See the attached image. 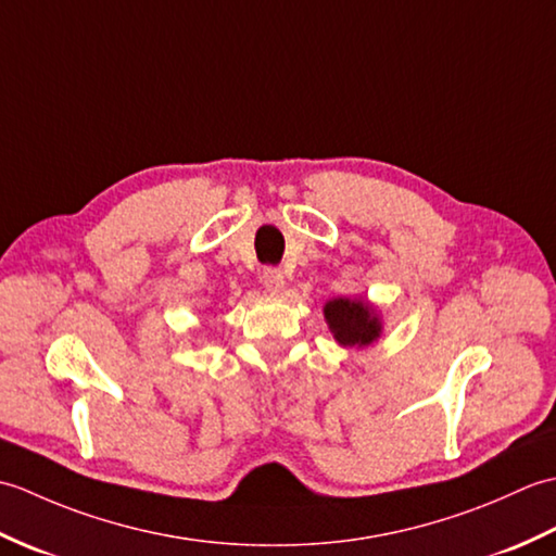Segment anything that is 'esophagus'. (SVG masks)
<instances>
[{
	"instance_id": "34e87169",
	"label": "esophagus",
	"mask_w": 556,
	"mask_h": 556,
	"mask_svg": "<svg viewBox=\"0 0 556 556\" xmlns=\"http://www.w3.org/2000/svg\"><path fill=\"white\" fill-rule=\"evenodd\" d=\"M263 285L269 293H279L285 289V275L277 267H265L263 269Z\"/></svg>"
}]
</instances>
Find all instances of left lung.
<instances>
[{"mask_svg": "<svg viewBox=\"0 0 556 556\" xmlns=\"http://www.w3.org/2000/svg\"><path fill=\"white\" fill-rule=\"evenodd\" d=\"M325 317L341 346H368L380 337V320L363 301L334 299L325 305Z\"/></svg>", "mask_w": 556, "mask_h": 556, "instance_id": "1", "label": "left lung"}]
</instances>
